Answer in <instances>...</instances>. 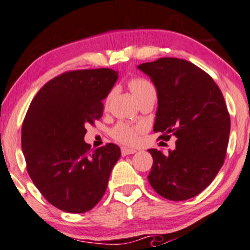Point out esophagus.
Segmentation results:
<instances>
[{
    "instance_id": "esophagus-1",
    "label": "esophagus",
    "mask_w": 250,
    "mask_h": 250,
    "mask_svg": "<svg viewBox=\"0 0 250 250\" xmlns=\"http://www.w3.org/2000/svg\"><path fill=\"white\" fill-rule=\"evenodd\" d=\"M134 153H136V150H135V149L125 148V147H122V148H121V154H122V156H125V155H130V154H134Z\"/></svg>"
}]
</instances>
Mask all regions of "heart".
<instances>
[{
  "label": "heart",
  "instance_id": "b5f03b06",
  "mask_svg": "<svg viewBox=\"0 0 250 250\" xmlns=\"http://www.w3.org/2000/svg\"><path fill=\"white\" fill-rule=\"evenodd\" d=\"M128 87L136 97L137 101L142 102L148 97H156V88L149 80L143 77H134L128 82ZM111 93L105 97V105L110 101ZM147 125L145 123L119 122L111 128L110 135L116 142L125 146H134L139 142L140 136L145 133Z\"/></svg>",
  "mask_w": 250,
  "mask_h": 250
}]
</instances>
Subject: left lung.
Here are the masks:
<instances>
[{
	"label": "left lung",
	"instance_id": "1",
	"mask_svg": "<svg viewBox=\"0 0 250 250\" xmlns=\"http://www.w3.org/2000/svg\"><path fill=\"white\" fill-rule=\"evenodd\" d=\"M137 68L157 90L154 131L165 141L176 137L167 155L149 149L154 160L149 183L167 200L191 199L210 185L225 162L230 131L225 99L214 80L186 60L161 57Z\"/></svg>",
	"mask_w": 250,
	"mask_h": 250
}]
</instances>
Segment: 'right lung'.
<instances>
[{
    "mask_svg": "<svg viewBox=\"0 0 250 250\" xmlns=\"http://www.w3.org/2000/svg\"><path fill=\"white\" fill-rule=\"evenodd\" d=\"M117 80L110 68L69 70L45 83L31 101L22 125V151L36 188L54 207L85 213L102 199L119 146L96 150L83 141L85 125L103 115Z\"/></svg>",
    "mask_w": 250,
    "mask_h": 250,
    "instance_id": "add662e5",
    "label": "right lung"
}]
</instances>
